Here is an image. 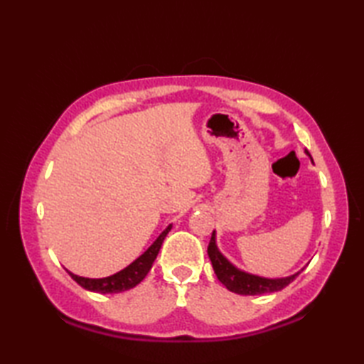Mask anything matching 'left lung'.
I'll use <instances>...</instances> for the list:
<instances>
[{"label":"left lung","instance_id":"8db88e82","mask_svg":"<svg viewBox=\"0 0 364 364\" xmlns=\"http://www.w3.org/2000/svg\"><path fill=\"white\" fill-rule=\"evenodd\" d=\"M305 153L310 156V153L306 150ZM208 257L211 259L213 269L220 280V283L225 284V288L228 291L241 294V296H259V294L282 291L291 282L296 280V277L305 269L301 267L299 272L292 274L289 277H282V278H267L257 274L245 272V270L235 266L233 262H231L225 255L219 250L218 241H215V230L213 231L210 245H208Z\"/></svg>","mask_w":364,"mask_h":364}]
</instances>
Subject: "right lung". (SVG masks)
I'll return each mask as SVG.
<instances>
[{"mask_svg":"<svg viewBox=\"0 0 364 364\" xmlns=\"http://www.w3.org/2000/svg\"><path fill=\"white\" fill-rule=\"evenodd\" d=\"M170 230H172V223H168L166 230L162 231L156 239H154V242L141 255V257H137L133 262H131V264H128L125 269L119 270L117 274H112L105 278H87V277L76 275L67 269L65 270L68 272V275H70L73 280L81 286V288L92 292L115 294V292L128 291L131 288H134L136 284L141 283L145 278V275L149 274V270L151 269L154 259H156L161 245L164 242V239L168 235Z\"/></svg>","mask_w":364,"mask_h":364,"instance_id":"obj_1","label":"right lung"}]
</instances>
